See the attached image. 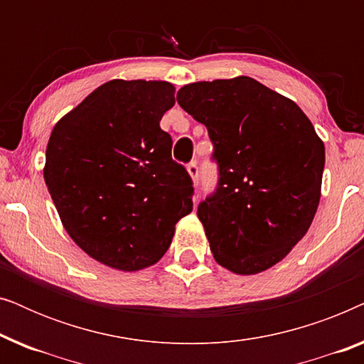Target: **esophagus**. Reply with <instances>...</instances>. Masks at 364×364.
Returning a JSON list of instances; mask_svg holds the SVG:
<instances>
[{
    "instance_id": "obj_1",
    "label": "esophagus",
    "mask_w": 364,
    "mask_h": 364,
    "mask_svg": "<svg viewBox=\"0 0 364 364\" xmlns=\"http://www.w3.org/2000/svg\"><path fill=\"white\" fill-rule=\"evenodd\" d=\"M187 171H188V173H191L192 181L196 182V183H198V177H200V171H198L197 162H191V164H188V166H187Z\"/></svg>"
}]
</instances>
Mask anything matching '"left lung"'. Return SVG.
<instances>
[{
	"instance_id": "8db88e82",
	"label": "left lung",
	"mask_w": 364,
	"mask_h": 364,
	"mask_svg": "<svg viewBox=\"0 0 364 364\" xmlns=\"http://www.w3.org/2000/svg\"><path fill=\"white\" fill-rule=\"evenodd\" d=\"M177 102L213 144L217 188L197 208L213 257L238 275L273 267L320 203L325 146L310 119L247 76L187 84Z\"/></svg>"
}]
</instances>
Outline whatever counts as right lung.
I'll use <instances>...</instances> for the list:
<instances>
[{"instance_id": "add662e5", "label": "right lung", "mask_w": 364, "mask_h": 364, "mask_svg": "<svg viewBox=\"0 0 364 364\" xmlns=\"http://www.w3.org/2000/svg\"><path fill=\"white\" fill-rule=\"evenodd\" d=\"M166 81L114 79L66 114L49 137L44 182L69 237L122 272L159 262L192 212V178L172 159L161 119Z\"/></svg>"}]
</instances>
